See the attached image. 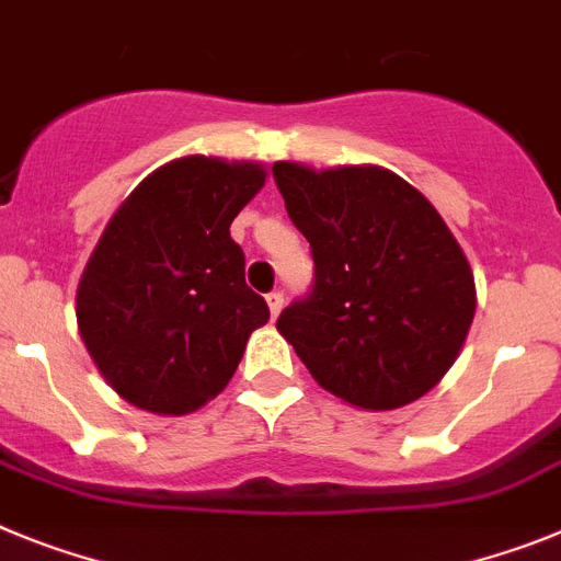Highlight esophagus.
Masks as SVG:
<instances>
[{
	"label": "esophagus",
	"instance_id": "1",
	"mask_svg": "<svg viewBox=\"0 0 561 561\" xmlns=\"http://www.w3.org/2000/svg\"><path fill=\"white\" fill-rule=\"evenodd\" d=\"M282 305H285V296H282V290H271V294H267V308H271V316H279V310H282Z\"/></svg>",
	"mask_w": 561,
	"mask_h": 561
}]
</instances>
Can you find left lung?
Segmentation results:
<instances>
[{"label": "left lung", "instance_id": "1", "mask_svg": "<svg viewBox=\"0 0 561 561\" xmlns=\"http://www.w3.org/2000/svg\"><path fill=\"white\" fill-rule=\"evenodd\" d=\"M287 217L310 242L316 279L276 330L319 387L353 407L398 409L449 373L477 308L474 274L449 226L381 165L316 172L279 160Z\"/></svg>", "mask_w": 561, "mask_h": 561}]
</instances>
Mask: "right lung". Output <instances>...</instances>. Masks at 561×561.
Returning <instances> with one entry per match:
<instances>
[{"label": "right lung", "instance_id": "add662e5", "mask_svg": "<svg viewBox=\"0 0 561 561\" xmlns=\"http://www.w3.org/2000/svg\"><path fill=\"white\" fill-rule=\"evenodd\" d=\"M265 178L251 160L180 158L106 222L78 282L76 319L104 381L133 407L199 409L226 389L251 333L271 319L228 231Z\"/></svg>", "mask_w": 561, "mask_h": 561}]
</instances>
